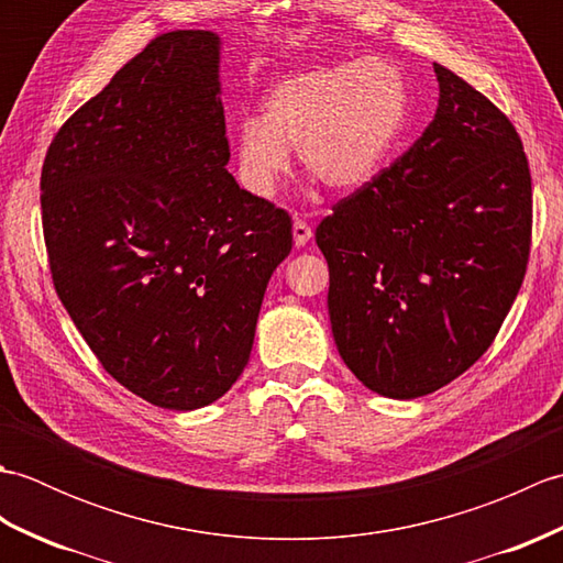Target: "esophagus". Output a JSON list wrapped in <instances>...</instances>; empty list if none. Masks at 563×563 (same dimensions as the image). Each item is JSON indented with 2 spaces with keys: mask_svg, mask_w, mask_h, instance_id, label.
<instances>
[{
  "mask_svg": "<svg viewBox=\"0 0 563 563\" xmlns=\"http://www.w3.org/2000/svg\"><path fill=\"white\" fill-rule=\"evenodd\" d=\"M292 239H295V246L302 249L309 244V239H312V227H309L305 220L297 218L292 222Z\"/></svg>",
  "mask_w": 563,
  "mask_h": 563,
  "instance_id": "34e87169",
  "label": "esophagus"
}]
</instances>
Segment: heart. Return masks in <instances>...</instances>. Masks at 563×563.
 <instances>
[{"instance_id":"obj_1","label":"heart","mask_w":563,"mask_h":563,"mask_svg":"<svg viewBox=\"0 0 563 563\" xmlns=\"http://www.w3.org/2000/svg\"><path fill=\"white\" fill-rule=\"evenodd\" d=\"M409 121V84L385 57L307 67L268 89L261 118L232 140L236 181L271 200L290 169V150L333 190H357L382 172Z\"/></svg>"}]
</instances>
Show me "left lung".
Listing matches in <instances>:
<instances>
[{
  "label": "left lung",
  "mask_w": 563,
  "mask_h": 563,
  "mask_svg": "<svg viewBox=\"0 0 563 563\" xmlns=\"http://www.w3.org/2000/svg\"><path fill=\"white\" fill-rule=\"evenodd\" d=\"M433 121L317 227L351 373L387 399L445 387L492 345L528 268L532 184L508 118L433 65Z\"/></svg>",
  "instance_id": "obj_1"
}]
</instances>
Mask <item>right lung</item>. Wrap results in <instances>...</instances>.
Masks as SVG:
<instances>
[{
	"label": "right lung",
	"instance_id": "right-lung-1",
	"mask_svg": "<svg viewBox=\"0 0 563 563\" xmlns=\"http://www.w3.org/2000/svg\"><path fill=\"white\" fill-rule=\"evenodd\" d=\"M212 31L154 38L59 128L41 208L59 302L106 373L196 411L244 373L288 212L227 172Z\"/></svg>",
	"mask_w": 563,
	"mask_h": 563
}]
</instances>
